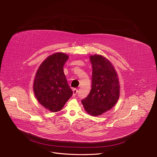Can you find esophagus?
I'll return each instance as SVG.
<instances>
[{
	"label": "esophagus",
	"instance_id": "obj_1",
	"mask_svg": "<svg viewBox=\"0 0 157 157\" xmlns=\"http://www.w3.org/2000/svg\"><path fill=\"white\" fill-rule=\"evenodd\" d=\"M78 92V89H76V88L74 89V90H73V96H74H74H76V95H77Z\"/></svg>",
	"mask_w": 157,
	"mask_h": 157
}]
</instances>
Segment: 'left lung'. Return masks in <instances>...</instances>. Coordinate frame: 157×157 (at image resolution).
Masks as SVG:
<instances>
[{"label":"left lung","instance_id":"1","mask_svg":"<svg viewBox=\"0 0 157 157\" xmlns=\"http://www.w3.org/2000/svg\"><path fill=\"white\" fill-rule=\"evenodd\" d=\"M92 65V87L81 100L86 111L98 116L111 109L118 100L120 85L117 72L111 63L101 55L90 56Z\"/></svg>","mask_w":157,"mask_h":157}]
</instances>
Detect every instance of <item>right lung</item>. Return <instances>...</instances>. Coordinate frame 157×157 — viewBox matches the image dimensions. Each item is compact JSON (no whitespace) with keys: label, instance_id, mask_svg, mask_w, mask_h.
Returning a JSON list of instances; mask_svg holds the SVG:
<instances>
[{"label":"right lung","instance_id":"right-lung-1","mask_svg":"<svg viewBox=\"0 0 157 157\" xmlns=\"http://www.w3.org/2000/svg\"><path fill=\"white\" fill-rule=\"evenodd\" d=\"M69 56L63 53L49 56L41 63L34 82V92L39 102L49 111H60L73 94L63 72Z\"/></svg>","mask_w":157,"mask_h":157}]
</instances>
